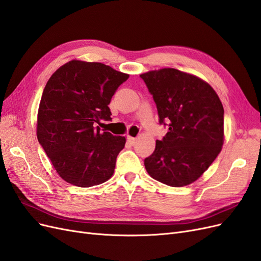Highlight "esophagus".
<instances>
[{"mask_svg": "<svg viewBox=\"0 0 261 261\" xmlns=\"http://www.w3.org/2000/svg\"><path fill=\"white\" fill-rule=\"evenodd\" d=\"M136 140H137V138H135V137L127 136V143H128L129 145H134V144H135Z\"/></svg>", "mask_w": 261, "mask_h": 261, "instance_id": "obj_1", "label": "esophagus"}]
</instances>
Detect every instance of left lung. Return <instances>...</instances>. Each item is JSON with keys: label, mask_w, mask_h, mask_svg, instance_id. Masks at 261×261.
<instances>
[{"label": "left lung", "mask_w": 261, "mask_h": 261, "mask_svg": "<svg viewBox=\"0 0 261 261\" xmlns=\"http://www.w3.org/2000/svg\"><path fill=\"white\" fill-rule=\"evenodd\" d=\"M140 77L152 94L160 124L169 123L167 135L145 159L148 174L172 187L192 184L222 149V102L207 82L175 68L149 70Z\"/></svg>", "instance_id": "obj_1"}]
</instances>
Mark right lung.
Returning a JSON list of instances; mask_svg holds the SVG:
<instances>
[{
  "label": "right lung",
  "mask_w": 261,
  "mask_h": 261,
  "mask_svg": "<svg viewBox=\"0 0 261 261\" xmlns=\"http://www.w3.org/2000/svg\"><path fill=\"white\" fill-rule=\"evenodd\" d=\"M128 74L98 62L72 60L46 83L37 117V137L58 174L78 187L112 177L126 138L101 133L94 123L111 120L108 107Z\"/></svg>",
  "instance_id": "1"
}]
</instances>
